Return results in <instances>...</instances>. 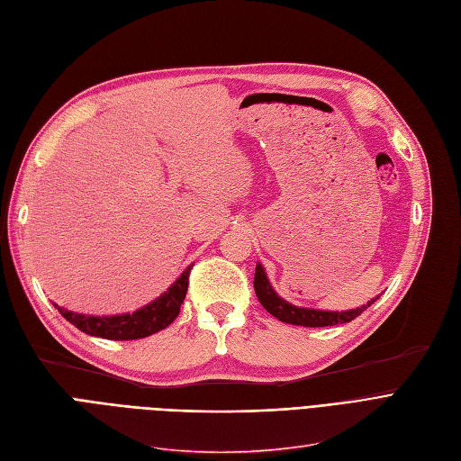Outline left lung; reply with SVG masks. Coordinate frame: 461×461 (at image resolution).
Listing matches in <instances>:
<instances>
[{"instance_id": "1", "label": "left lung", "mask_w": 461, "mask_h": 461, "mask_svg": "<svg viewBox=\"0 0 461 461\" xmlns=\"http://www.w3.org/2000/svg\"><path fill=\"white\" fill-rule=\"evenodd\" d=\"M254 291H257V296L260 303L266 308L267 313L277 317L283 322H288V325H298V327H332V325H344V322L353 321L355 317H359L365 310H368L370 305L376 302L380 296L368 300L363 303L361 308L355 310H346V312H327V310H313V308H300V305H294L291 302H286L281 298L274 286H271L264 266L258 262L257 271H254Z\"/></svg>"}]
</instances>
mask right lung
<instances>
[{
	"mask_svg": "<svg viewBox=\"0 0 461 461\" xmlns=\"http://www.w3.org/2000/svg\"><path fill=\"white\" fill-rule=\"evenodd\" d=\"M192 267L194 264L187 266L180 274V277L170 285L161 296L142 305L140 310H136L132 313L85 315V313L60 308L59 303H55V308L60 312V315L66 321H70L76 329H79L81 332L89 336L106 338V339L146 338L167 329L170 322L178 317L180 305L187 293V277H190Z\"/></svg>",
	"mask_w": 461,
	"mask_h": 461,
	"instance_id": "add662e5",
	"label": "right lung"
}]
</instances>
